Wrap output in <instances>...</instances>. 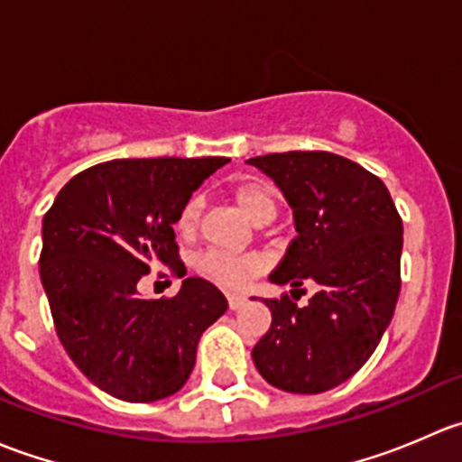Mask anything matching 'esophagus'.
Wrapping results in <instances>:
<instances>
[{"instance_id": "obj_1", "label": "esophagus", "mask_w": 462, "mask_h": 462, "mask_svg": "<svg viewBox=\"0 0 462 462\" xmlns=\"http://www.w3.org/2000/svg\"><path fill=\"white\" fill-rule=\"evenodd\" d=\"M227 304H230L232 310L241 309L245 304V295H239V292H227Z\"/></svg>"}]
</instances>
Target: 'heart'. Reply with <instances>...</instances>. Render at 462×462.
I'll return each mask as SVG.
<instances>
[{
    "mask_svg": "<svg viewBox=\"0 0 462 462\" xmlns=\"http://www.w3.org/2000/svg\"><path fill=\"white\" fill-rule=\"evenodd\" d=\"M235 201L239 203V208L248 214L250 221H254L257 226L270 223L279 212V197L268 183L263 180H244L235 188ZM201 208L203 199L201 197H189L188 203L183 205L179 214V230L189 235V232L197 230L199 221H201ZM199 265L209 279L223 283L227 288L244 286L250 277L259 270V261L250 254H236V253H226V250H208Z\"/></svg>",
    "mask_w": 462,
    "mask_h": 462,
    "instance_id": "1",
    "label": "heart"
}]
</instances>
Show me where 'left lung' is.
Here are the masks:
<instances>
[{
	"label": "left lung",
	"mask_w": 462,
	"mask_h": 462,
	"mask_svg": "<svg viewBox=\"0 0 462 462\" xmlns=\"http://www.w3.org/2000/svg\"><path fill=\"white\" fill-rule=\"evenodd\" d=\"M292 208L297 236L273 283H313L306 306L288 295L263 300L273 313L253 348L265 382L288 393H321L365 366L393 318L400 295L402 218L386 185L330 152L250 158Z\"/></svg>",
	"instance_id": "left-lung-1"
}]
</instances>
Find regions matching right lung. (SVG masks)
Returning <instances> with one entry per match:
<instances>
[{"mask_svg": "<svg viewBox=\"0 0 462 462\" xmlns=\"http://www.w3.org/2000/svg\"><path fill=\"white\" fill-rule=\"evenodd\" d=\"M227 158H116L73 176L42 221L40 277L55 333L97 389L127 402L176 393L203 330L227 300L201 277L174 297L144 300L149 265L185 274L174 223L194 189Z\"/></svg>", "mask_w": 462, "mask_h": 462, "instance_id": "right-lung-1", "label": "right lung"}]
</instances>
